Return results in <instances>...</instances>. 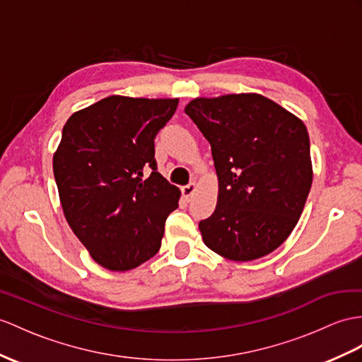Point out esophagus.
I'll return each mask as SVG.
<instances>
[{"label": "esophagus", "mask_w": 362, "mask_h": 362, "mask_svg": "<svg viewBox=\"0 0 362 362\" xmlns=\"http://www.w3.org/2000/svg\"><path fill=\"white\" fill-rule=\"evenodd\" d=\"M195 189H197L195 182H190V184H187V186H184V187L181 189L184 199H186V201H190V198H192V195H193V192H195Z\"/></svg>", "instance_id": "esophagus-1"}]
</instances>
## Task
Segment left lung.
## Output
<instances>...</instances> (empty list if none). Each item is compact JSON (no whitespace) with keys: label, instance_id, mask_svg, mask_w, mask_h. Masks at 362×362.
Returning a JSON list of instances; mask_svg holds the SVG:
<instances>
[{"label":"left lung","instance_id":"left-lung-1","mask_svg":"<svg viewBox=\"0 0 362 362\" xmlns=\"http://www.w3.org/2000/svg\"><path fill=\"white\" fill-rule=\"evenodd\" d=\"M184 110L210 143L219 181L202 240L232 261L266 257L292 233L312 187L305 126L257 93L197 98Z\"/></svg>","mask_w":362,"mask_h":362}]
</instances>
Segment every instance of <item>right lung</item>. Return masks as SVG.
<instances>
[{
  "instance_id": "right-lung-1",
  "label": "right lung",
  "mask_w": 362,
  "mask_h": 362,
  "mask_svg": "<svg viewBox=\"0 0 362 362\" xmlns=\"http://www.w3.org/2000/svg\"><path fill=\"white\" fill-rule=\"evenodd\" d=\"M178 100L109 96L74 113L54 155L67 223L90 257L130 270L161 247L178 187L158 173L155 138Z\"/></svg>"
}]
</instances>
